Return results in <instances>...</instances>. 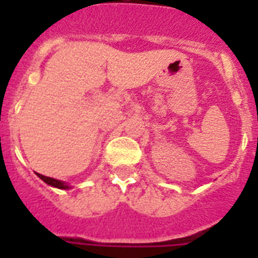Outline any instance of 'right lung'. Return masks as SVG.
Listing matches in <instances>:
<instances>
[{
	"label": "right lung",
	"mask_w": 258,
	"mask_h": 258,
	"mask_svg": "<svg viewBox=\"0 0 258 258\" xmlns=\"http://www.w3.org/2000/svg\"><path fill=\"white\" fill-rule=\"evenodd\" d=\"M36 174H37V176L40 178V179H42L46 184H49V186H52V187L61 188V190H68V188H71V186L67 183V182H62V180L54 179V178H50V176L42 175V174H38V172H36Z\"/></svg>",
	"instance_id": "right-lung-1"
}]
</instances>
